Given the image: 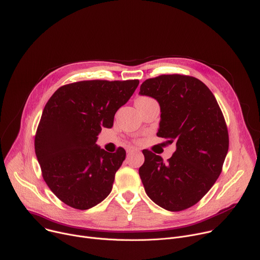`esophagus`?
<instances>
[{"label":"esophagus","instance_id":"1","mask_svg":"<svg viewBox=\"0 0 260 260\" xmlns=\"http://www.w3.org/2000/svg\"><path fill=\"white\" fill-rule=\"evenodd\" d=\"M135 151H138V149H137V148H134V147H132V148H128V149H127V152H128V154H129V153H132V152H135Z\"/></svg>","mask_w":260,"mask_h":260}]
</instances>
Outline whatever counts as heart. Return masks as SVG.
<instances>
[{"label":"heart","instance_id":"1","mask_svg":"<svg viewBox=\"0 0 260 260\" xmlns=\"http://www.w3.org/2000/svg\"><path fill=\"white\" fill-rule=\"evenodd\" d=\"M147 100H150V99H148V98H140V99L137 100V102H140V101H147Z\"/></svg>","mask_w":260,"mask_h":260}]
</instances>
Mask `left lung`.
I'll return each mask as SVG.
<instances>
[{
  "label": "left lung",
  "mask_w": 260,
  "mask_h": 260,
  "mask_svg": "<svg viewBox=\"0 0 260 260\" xmlns=\"http://www.w3.org/2000/svg\"><path fill=\"white\" fill-rule=\"evenodd\" d=\"M139 94L158 103L156 135L176 145L167 162L143 150L145 160L139 174L145 192L166 210L191 207L214 185L228 152V132L217 100L201 81L180 75L148 79Z\"/></svg>",
  "instance_id": "8db88e82"
}]
</instances>
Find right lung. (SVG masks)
<instances>
[{"label":"right lung","mask_w":260,"mask_h":260,"mask_svg":"<svg viewBox=\"0 0 260 260\" xmlns=\"http://www.w3.org/2000/svg\"><path fill=\"white\" fill-rule=\"evenodd\" d=\"M138 85V80L77 82L60 87L45 105L35 153L43 179L65 204L89 209L111 193L126 152L121 147L107 152L96 144L98 136L113 126Z\"/></svg>","instance_id":"right-lung-1"}]
</instances>
